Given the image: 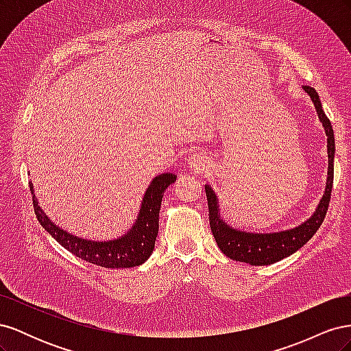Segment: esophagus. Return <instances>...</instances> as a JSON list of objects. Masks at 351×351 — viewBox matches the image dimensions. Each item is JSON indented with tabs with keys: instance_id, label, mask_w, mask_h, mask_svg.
<instances>
[{
	"instance_id": "obj_1",
	"label": "esophagus",
	"mask_w": 351,
	"mask_h": 351,
	"mask_svg": "<svg viewBox=\"0 0 351 351\" xmlns=\"http://www.w3.org/2000/svg\"><path fill=\"white\" fill-rule=\"evenodd\" d=\"M187 165H189L190 169H193V171L202 173V171H205V169H208L210 167V161L205 154L196 152L187 159Z\"/></svg>"
}]
</instances>
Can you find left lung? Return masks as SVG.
<instances>
[{
    "label": "left lung",
    "mask_w": 351,
    "mask_h": 351,
    "mask_svg": "<svg viewBox=\"0 0 351 351\" xmlns=\"http://www.w3.org/2000/svg\"><path fill=\"white\" fill-rule=\"evenodd\" d=\"M303 90L309 95L317 119L322 123L326 134V149H328V177L325 183V190L322 199L317 204L315 212L309 219L302 222L294 228L282 230L277 232H250L241 231L227 224L226 219L221 217L218 196L209 184H205V192L208 197L209 208V224L212 234L221 252L232 261L244 262L253 265V267H263V265H272L294 252L303 247L309 241L315 232L319 230L322 221L326 215L329 199H331V190L334 182V155H335V139L331 121L328 120L322 110L319 95L311 86H303Z\"/></svg>",
    "instance_id": "1"
}]
</instances>
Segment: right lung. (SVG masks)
<instances>
[{
	"label": "right lung",
	"instance_id": "add662e5",
	"mask_svg": "<svg viewBox=\"0 0 351 351\" xmlns=\"http://www.w3.org/2000/svg\"><path fill=\"white\" fill-rule=\"evenodd\" d=\"M176 178L177 176L173 173L156 176L146 189L139 214H137L132 228L121 237L107 241L77 237L58 227L39 206L34 192V184L29 183V186L38 221L62 247L89 263L102 268L119 269L139 267L152 254L159 230V209H161L162 196L168 186L176 182Z\"/></svg>",
	"mask_w": 351,
	"mask_h": 351
}]
</instances>
